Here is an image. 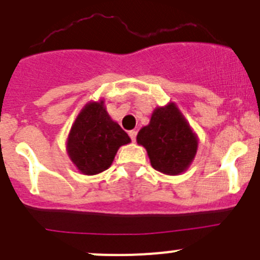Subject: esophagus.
<instances>
[{
  "mask_svg": "<svg viewBox=\"0 0 260 260\" xmlns=\"http://www.w3.org/2000/svg\"><path fill=\"white\" fill-rule=\"evenodd\" d=\"M128 135H129V137L132 141H136V137H137V132H136V131H129V133H128Z\"/></svg>",
  "mask_w": 260,
  "mask_h": 260,
  "instance_id": "34e87169",
  "label": "esophagus"
}]
</instances>
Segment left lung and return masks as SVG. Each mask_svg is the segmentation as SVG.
I'll list each match as a JSON object with an SVG mask.
<instances>
[{
  "label": "left lung",
  "instance_id": "left-lung-1",
  "mask_svg": "<svg viewBox=\"0 0 260 260\" xmlns=\"http://www.w3.org/2000/svg\"><path fill=\"white\" fill-rule=\"evenodd\" d=\"M136 140L146 149L152 168L168 176L187 171L199 146L198 135L174 103L155 108Z\"/></svg>",
  "mask_w": 260,
  "mask_h": 260
}]
</instances>
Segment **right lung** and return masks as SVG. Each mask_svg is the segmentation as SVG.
<instances>
[{"instance_id":"right-lung-1","label":"right lung","mask_w":260,"mask_h":260,"mask_svg":"<svg viewBox=\"0 0 260 260\" xmlns=\"http://www.w3.org/2000/svg\"><path fill=\"white\" fill-rule=\"evenodd\" d=\"M129 142V136L108 114L104 100L89 101L70 128L67 152L82 174L94 176L106 171L119 147Z\"/></svg>"}]
</instances>
